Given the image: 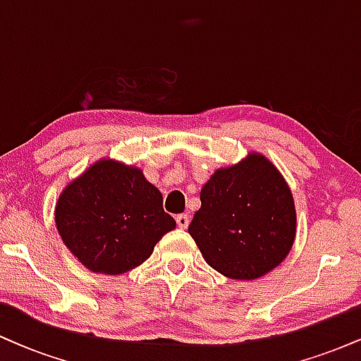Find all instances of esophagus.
<instances>
[{
	"mask_svg": "<svg viewBox=\"0 0 361 361\" xmlns=\"http://www.w3.org/2000/svg\"><path fill=\"white\" fill-rule=\"evenodd\" d=\"M176 224H178V227H180V229H186V227H188V224H190V219H188V215L186 214H180L176 217Z\"/></svg>",
	"mask_w": 361,
	"mask_h": 361,
	"instance_id": "1",
	"label": "esophagus"
}]
</instances>
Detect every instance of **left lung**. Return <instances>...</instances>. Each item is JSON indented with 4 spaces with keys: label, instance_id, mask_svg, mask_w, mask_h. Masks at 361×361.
<instances>
[{
    "label": "left lung",
    "instance_id": "8db88e82",
    "mask_svg": "<svg viewBox=\"0 0 361 361\" xmlns=\"http://www.w3.org/2000/svg\"><path fill=\"white\" fill-rule=\"evenodd\" d=\"M202 207L188 233L214 270L234 280H256L275 270L295 241L292 190L261 152L215 169L200 192Z\"/></svg>",
    "mask_w": 361,
    "mask_h": 361
}]
</instances>
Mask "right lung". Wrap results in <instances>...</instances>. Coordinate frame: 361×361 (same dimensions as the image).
<instances>
[{
    "instance_id": "obj_1",
    "label": "right lung",
    "mask_w": 361,
    "mask_h": 361,
    "mask_svg": "<svg viewBox=\"0 0 361 361\" xmlns=\"http://www.w3.org/2000/svg\"><path fill=\"white\" fill-rule=\"evenodd\" d=\"M57 233L85 268L122 275L142 264L176 227L142 169L102 157L74 178L54 210Z\"/></svg>"
}]
</instances>
